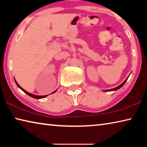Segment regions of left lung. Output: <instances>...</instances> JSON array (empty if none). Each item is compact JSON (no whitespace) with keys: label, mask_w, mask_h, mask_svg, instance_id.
<instances>
[{"label":"left lung","mask_w":147,"mask_h":147,"mask_svg":"<svg viewBox=\"0 0 147 147\" xmlns=\"http://www.w3.org/2000/svg\"><path fill=\"white\" fill-rule=\"evenodd\" d=\"M128 77L129 76H128V78H126L125 80H124L123 83H122L121 85H119V86H117V87H116V88H113V89H108V90H104V91H116V90H117V89H120L121 88H122V87H123V86H124V84L126 83V82L127 81V80H128Z\"/></svg>","instance_id":"obj_1"}]
</instances>
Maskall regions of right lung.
Masks as SVG:
<instances>
[{"label":"right lung","mask_w":147,"mask_h":147,"mask_svg":"<svg viewBox=\"0 0 147 147\" xmlns=\"http://www.w3.org/2000/svg\"><path fill=\"white\" fill-rule=\"evenodd\" d=\"M14 80H15V82H16V84H17V86H18V88H19L20 89H21V90L22 91H24V93H25L26 94H28V95H29L30 96H31V97H33V98H36V99H40V98H45V97H46V96H48V94H47V95H43V96H41V95H36V94H32V93H28V92H27L26 91H25V90H24V89H23V88H21V86H20L19 85V84H18V83H17V82H16V80H15L14 79ZM57 91V89H56V91H54V92H53V93H51V94H53V93H55V92Z\"/></svg>","instance_id":"obj_1"}]
</instances>
